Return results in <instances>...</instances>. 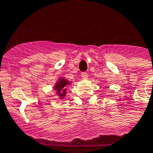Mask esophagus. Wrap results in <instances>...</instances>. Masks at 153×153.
I'll return each instance as SVG.
<instances>
[{
    "label": "esophagus",
    "mask_w": 153,
    "mask_h": 153,
    "mask_svg": "<svg viewBox=\"0 0 153 153\" xmlns=\"http://www.w3.org/2000/svg\"><path fill=\"white\" fill-rule=\"evenodd\" d=\"M82 78L83 79H87L88 78V74L86 72H82Z\"/></svg>",
    "instance_id": "obj_1"
}]
</instances>
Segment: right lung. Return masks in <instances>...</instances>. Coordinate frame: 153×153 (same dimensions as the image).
Instances as JSON below:
<instances>
[{
    "instance_id": "add662e5",
    "label": "right lung",
    "mask_w": 153,
    "mask_h": 153,
    "mask_svg": "<svg viewBox=\"0 0 153 153\" xmlns=\"http://www.w3.org/2000/svg\"><path fill=\"white\" fill-rule=\"evenodd\" d=\"M68 85H69L68 81H67L65 78H60L54 86V89L56 90L57 93L62 98L65 95L66 90H67L68 86Z\"/></svg>"
}]
</instances>
